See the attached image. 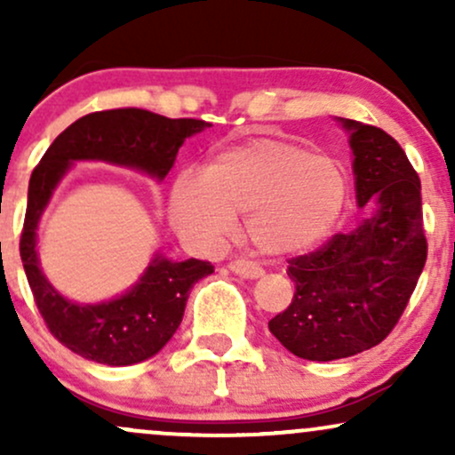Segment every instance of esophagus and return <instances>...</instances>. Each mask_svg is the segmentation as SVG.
<instances>
[{
	"mask_svg": "<svg viewBox=\"0 0 455 455\" xmlns=\"http://www.w3.org/2000/svg\"><path fill=\"white\" fill-rule=\"evenodd\" d=\"M228 269H231L233 274L242 275V278H250V280L260 278V275L265 274L260 265L252 263V260H248V259H235V260H231V263H228Z\"/></svg>",
	"mask_w": 455,
	"mask_h": 455,
	"instance_id": "obj_1",
	"label": "esophagus"
}]
</instances>
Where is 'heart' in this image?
<instances>
[{
	"label": "heart",
	"instance_id": "obj_1",
	"mask_svg": "<svg viewBox=\"0 0 455 455\" xmlns=\"http://www.w3.org/2000/svg\"><path fill=\"white\" fill-rule=\"evenodd\" d=\"M348 195L340 160L282 139H252L218 151L203 173L184 171L169 195V216L192 242L216 245L248 213L250 239L267 257H295L336 227Z\"/></svg>",
	"mask_w": 455,
	"mask_h": 455
}]
</instances>
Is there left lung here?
<instances>
[{
  "label": "left lung",
  "mask_w": 455,
  "mask_h": 455,
  "mask_svg": "<svg viewBox=\"0 0 455 455\" xmlns=\"http://www.w3.org/2000/svg\"><path fill=\"white\" fill-rule=\"evenodd\" d=\"M351 130L355 190L370 207L353 231L289 259L295 295L269 321L291 353L331 362L377 347L398 325L427 259L421 181L385 130L342 119Z\"/></svg>",
  "instance_id": "1"
}]
</instances>
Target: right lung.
I'll use <instances>...</instances> for the list:
<instances>
[{"label": "right lung", "instance_id": "right-lung-1", "mask_svg": "<svg viewBox=\"0 0 455 455\" xmlns=\"http://www.w3.org/2000/svg\"><path fill=\"white\" fill-rule=\"evenodd\" d=\"M207 126L212 124L203 119H171L134 107L96 111L68 126L31 173L20 260L40 316L72 353L107 365L149 359L173 338L192 284L210 275L213 265L198 259L171 263L156 257L139 284L119 299L98 306L72 304L46 282L36 254V227L57 181L72 160H107L162 180L184 140Z\"/></svg>", "mask_w": 455, "mask_h": 455}]
</instances>
